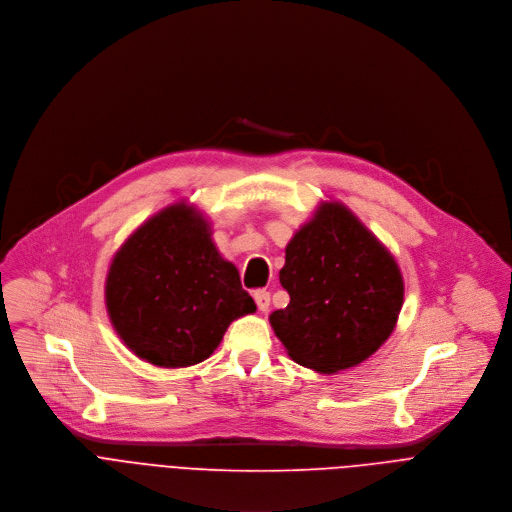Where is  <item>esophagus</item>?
<instances>
[{
    "mask_svg": "<svg viewBox=\"0 0 512 512\" xmlns=\"http://www.w3.org/2000/svg\"><path fill=\"white\" fill-rule=\"evenodd\" d=\"M254 300L260 311H268L270 306V292L268 290H254Z\"/></svg>",
    "mask_w": 512,
    "mask_h": 512,
    "instance_id": "obj_1",
    "label": "esophagus"
}]
</instances>
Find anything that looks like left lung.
Returning <instances> with one entry per match:
<instances>
[{"mask_svg": "<svg viewBox=\"0 0 512 512\" xmlns=\"http://www.w3.org/2000/svg\"><path fill=\"white\" fill-rule=\"evenodd\" d=\"M286 309L270 315L288 355L319 373L359 365L391 335L403 304L393 256L341 203H323L286 246Z\"/></svg>", "mask_w": 512, "mask_h": 512, "instance_id": "left-lung-1", "label": "left lung"}]
</instances>
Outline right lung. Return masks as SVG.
<instances>
[{"mask_svg":"<svg viewBox=\"0 0 512 512\" xmlns=\"http://www.w3.org/2000/svg\"><path fill=\"white\" fill-rule=\"evenodd\" d=\"M105 294L119 337L157 367L201 363L234 319L256 311L208 222L185 203L159 212L123 244Z\"/></svg>","mask_w":512,"mask_h":512,"instance_id":"right-lung-1","label":"right lung"}]
</instances>
